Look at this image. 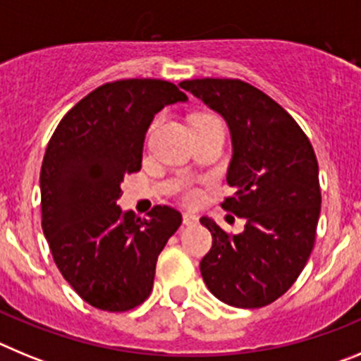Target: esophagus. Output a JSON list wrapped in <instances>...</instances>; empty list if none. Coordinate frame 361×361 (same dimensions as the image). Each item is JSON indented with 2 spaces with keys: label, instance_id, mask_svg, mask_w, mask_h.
Here are the masks:
<instances>
[{
  "label": "esophagus",
  "instance_id": "1",
  "mask_svg": "<svg viewBox=\"0 0 361 361\" xmlns=\"http://www.w3.org/2000/svg\"><path fill=\"white\" fill-rule=\"evenodd\" d=\"M183 222L186 226L197 224V222H199V216L193 215V213H184V215H183Z\"/></svg>",
  "mask_w": 361,
  "mask_h": 361
}]
</instances>
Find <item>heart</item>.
Masks as SVG:
<instances>
[{
	"instance_id": "obj_1",
	"label": "heart",
	"mask_w": 361,
	"mask_h": 361,
	"mask_svg": "<svg viewBox=\"0 0 361 361\" xmlns=\"http://www.w3.org/2000/svg\"><path fill=\"white\" fill-rule=\"evenodd\" d=\"M193 121H220L219 117L212 116V114H200ZM175 193H177L178 200L184 204H195L197 200L200 199V191L199 188L193 186L191 183H180L177 188H175Z\"/></svg>"
}]
</instances>
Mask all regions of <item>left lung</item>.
I'll list each match as a JSON object with an SVG mask.
<instances>
[{
    "instance_id": "1",
    "label": "left lung",
    "mask_w": 361,
    "mask_h": 361,
    "mask_svg": "<svg viewBox=\"0 0 361 361\" xmlns=\"http://www.w3.org/2000/svg\"><path fill=\"white\" fill-rule=\"evenodd\" d=\"M180 86L228 123L233 195L220 206L245 219L238 235L200 219L213 237L200 260L204 282L233 307L273 304L296 282L317 238L322 193L311 141L288 111L250 82L204 78Z\"/></svg>"
}]
</instances>
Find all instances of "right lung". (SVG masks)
<instances>
[{
	"instance_id": "right-lung-1",
	"label": "right lung",
	"mask_w": 361,
	"mask_h": 361,
	"mask_svg": "<svg viewBox=\"0 0 361 361\" xmlns=\"http://www.w3.org/2000/svg\"><path fill=\"white\" fill-rule=\"evenodd\" d=\"M186 94L162 79L104 82L66 111L41 164V226L57 269L85 302L123 312L149 296L155 266L183 215L123 213L124 177L141 170L149 123Z\"/></svg>"
}]
</instances>
